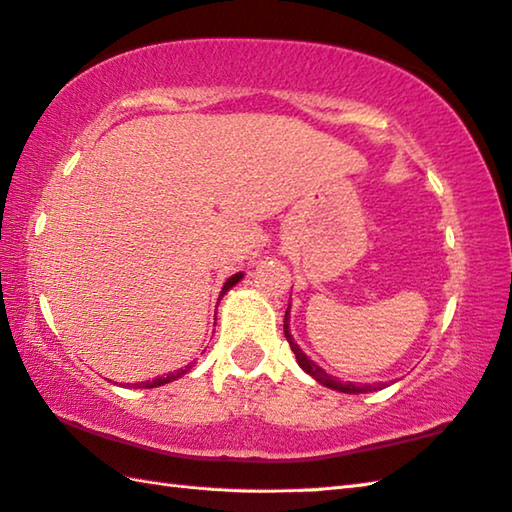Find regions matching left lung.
Here are the masks:
<instances>
[{
    "label": "left lung",
    "instance_id": "left-lung-1",
    "mask_svg": "<svg viewBox=\"0 0 512 512\" xmlns=\"http://www.w3.org/2000/svg\"><path fill=\"white\" fill-rule=\"evenodd\" d=\"M290 304H288V308H286V315H284V335H286V339H288V344H290V350H293L295 353V359H297V364H299V368L304 370V373H308L310 377L315 379V382H319L322 386H326V388H333V390H339V393H346V395H359V393H373V390H379L382 386H386V384H382V386H370V384H353V382H339V379H335L333 375H328L326 370L322 368V366H317L313 359H310L302 348L297 346V342L293 339V335H290Z\"/></svg>",
    "mask_w": 512,
    "mask_h": 512
}]
</instances>
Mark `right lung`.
<instances>
[{"instance_id":"add662e5","label":"right lung","mask_w":512,"mask_h":512,"mask_svg":"<svg viewBox=\"0 0 512 512\" xmlns=\"http://www.w3.org/2000/svg\"><path fill=\"white\" fill-rule=\"evenodd\" d=\"M244 279V273H235L233 277H228L226 279V284H224V288H222V293H219V299H222L230 288H233L235 284H239ZM190 370V366H186V368H182V370H177V373H170V375H166V377H157V379H153V382H139V384H133L135 388H157V386H164V384H168V382H175L177 377H182V375H186Z\"/></svg>"}]
</instances>
